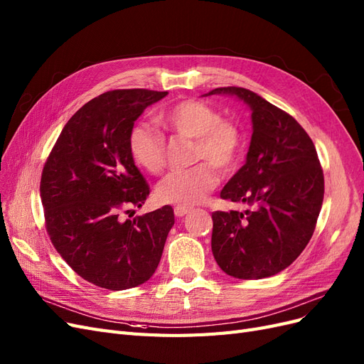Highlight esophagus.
Returning a JSON list of instances; mask_svg holds the SVG:
<instances>
[{
  "mask_svg": "<svg viewBox=\"0 0 364 364\" xmlns=\"http://www.w3.org/2000/svg\"><path fill=\"white\" fill-rule=\"evenodd\" d=\"M191 213V208H186V206H176L174 208V215L176 217H185L186 214Z\"/></svg>",
  "mask_w": 364,
  "mask_h": 364,
  "instance_id": "obj_1",
  "label": "esophagus"
}]
</instances>
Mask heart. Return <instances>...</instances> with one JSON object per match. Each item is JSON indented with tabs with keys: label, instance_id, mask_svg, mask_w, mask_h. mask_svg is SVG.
I'll return each mask as SVG.
<instances>
[{
	"label": "heart",
	"instance_id": "heart-1",
	"mask_svg": "<svg viewBox=\"0 0 364 364\" xmlns=\"http://www.w3.org/2000/svg\"><path fill=\"white\" fill-rule=\"evenodd\" d=\"M161 124L174 135L194 139L191 168L171 171L158 183L156 197L162 203L193 206L202 202L218 183L215 167L232 171L245 150V138L232 121L223 119L217 107L200 100L179 102L159 114ZM127 147L141 168L158 174L165 165L164 138L146 123L129 132Z\"/></svg>",
	"mask_w": 364,
	"mask_h": 364
}]
</instances>
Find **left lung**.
<instances>
[{
  "instance_id": "obj_1",
  "label": "left lung",
  "mask_w": 364,
  "mask_h": 364,
  "mask_svg": "<svg viewBox=\"0 0 364 364\" xmlns=\"http://www.w3.org/2000/svg\"><path fill=\"white\" fill-rule=\"evenodd\" d=\"M229 95L252 112L246 162L220 197L246 211L213 213V255L229 277H273L301 255L310 241L323 202V171L311 138L297 121L245 87L203 94Z\"/></svg>"
}]
</instances>
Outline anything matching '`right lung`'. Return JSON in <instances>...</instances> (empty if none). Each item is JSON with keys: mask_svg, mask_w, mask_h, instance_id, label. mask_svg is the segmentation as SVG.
<instances>
[{"mask_svg": "<svg viewBox=\"0 0 364 364\" xmlns=\"http://www.w3.org/2000/svg\"><path fill=\"white\" fill-rule=\"evenodd\" d=\"M167 94L117 90L92 98L65 124L43 165L41 199L51 243L79 277L102 289L149 281L174 225L168 205L121 218L150 193L129 153V132Z\"/></svg>", "mask_w": 364, "mask_h": 364, "instance_id": "add662e5", "label": "right lung"}]
</instances>
